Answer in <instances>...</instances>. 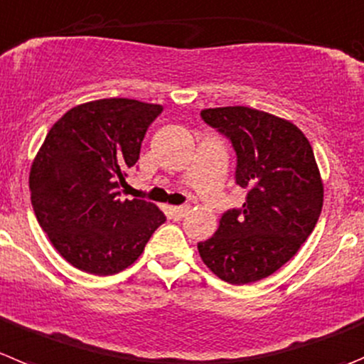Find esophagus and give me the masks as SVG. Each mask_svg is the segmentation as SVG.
<instances>
[{
  "label": "esophagus",
  "instance_id": "esophagus-1",
  "mask_svg": "<svg viewBox=\"0 0 364 364\" xmlns=\"http://www.w3.org/2000/svg\"><path fill=\"white\" fill-rule=\"evenodd\" d=\"M169 213L175 220H182L189 213V205H176V208L169 209Z\"/></svg>",
  "mask_w": 364,
  "mask_h": 364
}]
</instances>
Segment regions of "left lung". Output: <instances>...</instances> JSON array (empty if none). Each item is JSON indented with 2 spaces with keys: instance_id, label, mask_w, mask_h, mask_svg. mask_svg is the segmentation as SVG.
Returning <instances> with one entry per match:
<instances>
[{
  "instance_id": "obj_1",
  "label": "left lung",
  "mask_w": 364,
  "mask_h": 364,
  "mask_svg": "<svg viewBox=\"0 0 364 364\" xmlns=\"http://www.w3.org/2000/svg\"><path fill=\"white\" fill-rule=\"evenodd\" d=\"M200 117L231 141L235 180L247 191L242 208L222 215L200 258L232 285L271 276L314 231L323 182L311 142L292 122L245 106L202 109Z\"/></svg>"
}]
</instances>
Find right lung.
Wrapping results in <instances>:
<instances>
[{
	"label": "right lung",
	"mask_w": 364,
	"mask_h": 364,
	"mask_svg": "<svg viewBox=\"0 0 364 364\" xmlns=\"http://www.w3.org/2000/svg\"><path fill=\"white\" fill-rule=\"evenodd\" d=\"M160 105L101 99L68 109L50 128L30 169L36 218L59 255L79 271L109 276L144 251L164 213L122 200L128 169L141 155Z\"/></svg>",
	"instance_id": "right-lung-1"
}]
</instances>
